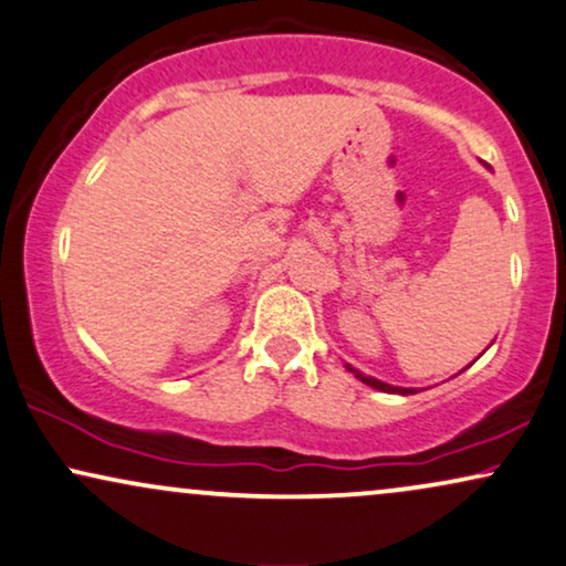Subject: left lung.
Segmentation results:
<instances>
[{
    "label": "left lung",
    "instance_id": "left-lung-1",
    "mask_svg": "<svg viewBox=\"0 0 566 566\" xmlns=\"http://www.w3.org/2000/svg\"><path fill=\"white\" fill-rule=\"evenodd\" d=\"M347 370H349V374H355V378H360L363 384L374 386V389H378V391H389V395H415V389H402V386H391V384H384V381H378V378H374V376H366V374H360V370L353 368V366H347Z\"/></svg>",
    "mask_w": 566,
    "mask_h": 566
}]
</instances>
